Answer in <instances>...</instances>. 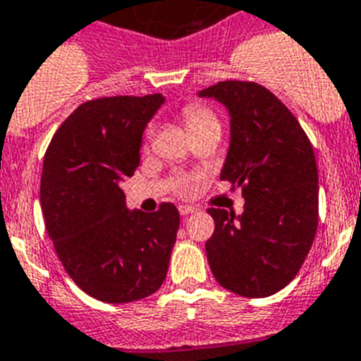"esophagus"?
<instances>
[{
	"label": "esophagus",
	"instance_id": "34e87169",
	"mask_svg": "<svg viewBox=\"0 0 361 361\" xmlns=\"http://www.w3.org/2000/svg\"><path fill=\"white\" fill-rule=\"evenodd\" d=\"M196 211V207L195 206H180V213L183 216L185 215H190V213H195Z\"/></svg>",
	"mask_w": 361,
	"mask_h": 361
}]
</instances>
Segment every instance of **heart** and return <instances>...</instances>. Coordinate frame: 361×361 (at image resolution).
Wrapping results in <instances>:
<instances>
[{
  "label": "heart",
  "mask_w": 361,
  "mask_h": 361,
  "mask_svg": "<svg viewBox=\"0 0 361 361\" xmlns=\"http://www.w3.org/2000/svg\"><path fill=\"white\" fill-rule=\"evenodd\" d=\"M181 116H183V122H185L187 130H189L190 135L204 130H221L219 116L204 104H187L185 107L181 109ZM152 137H154V130L148 128L145 135L146 142H150Z\"/></svg>",
  "instance_id": "obj_1"
}]
</instances>
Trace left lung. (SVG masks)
<instances>
[{
    "label": "left lung",
    "instance_id": "8db88e82",
    "mask_svg": "<svg viewBox=\"0 0 361 361\" xmlns=\"http://www.w3.org/2000/svg\"><path fill=\"white\" fill-rule=\"evenodd\" d=\"M230 113V150L221 180L241 189L245 211L209 207L206 243L216 282L241 297L274 295L300 271L319 222V176L312 142L295 114L254 81L200 90Z\"/></svg>",
    "mask_w": 361,
    "mask_h": 361
}]
</instances>
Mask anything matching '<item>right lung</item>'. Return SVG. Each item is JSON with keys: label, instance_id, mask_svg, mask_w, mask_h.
<instances>
[{"label": "right lung", "instance_id": "right-lung-1", "mask_svg": "<svg viewBox=\"0 0 361 361\" xmlns=\"http://www.w3.org/2000/svg\"><path fill=\"white\" fill-rule=\"evenodd\" d=\"M161 94L85 102L64 120L42 165L40 206L68 276L102 302L150 297L165 282L180 213L163 202L154 213L126 207V178L140 163L142 131Z\"/></svg>", "mask_w": 361, "mask_h": 361}]
</instances>
